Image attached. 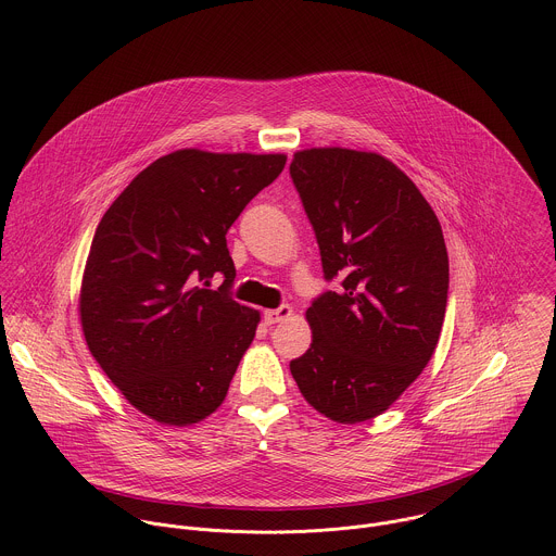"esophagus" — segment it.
<instances>
[{
    "label": "esophagus",
    "instance_id": "obj_1",
    "mask_svg": "<svg viewBox=\"0 0 556 556\" xmlns=\"http://www.w3.org/2000/svg\"><path fill=\"white\" fill-rule=\"evenodd\" d=\"M292 316V307L290 305H281L277 309H266L264 312V323L266 325H277V323H283Z\"/></svg>",
    "mask_w": 556,
    "mask_h": 556
}]
</instances>
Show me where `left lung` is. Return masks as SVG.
Instances as JSON below:
<instances>
[{"instance_id": "left-lung-1", "label": "left lung", "mask_w": 556, "mask_h": 556, "mask_svg": "<svg viewBox=\"0 0 556 556\" xmlns=\"http://www.w3.org/2000/svg\"><path fill=\"white\" fill-rule=\"evenodd\" d=\"M290 175L325 277L342 279L305 312L312 346L290 372L318 414L357 425L388 412L435 353L448 301L442 225L418 186L375 151L303 149Z\"/></svg>"}]
</instances>
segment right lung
Returning <instances> with one entry per match:
<instances>
[{"instance_id":"add662e5","label":"right lung","mask_w":556,"mask_h":556,"mask_svg":"<svg viewBox=\"0 0 556 556\" xmlns=\"http://www.w3.org/2000/svg\"><path fill=\"white\" fill-rule=\"evenodd\" d=\"M286 153L177 149L151 162L97 225L79 286L86 344L125 401L164 427L214 414L260 312L225 288V233L286 166ZM214 274L224 288L208 290Z\"/></svg>"}]
</instances>
